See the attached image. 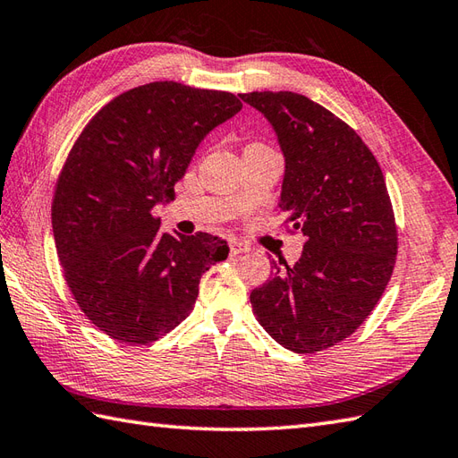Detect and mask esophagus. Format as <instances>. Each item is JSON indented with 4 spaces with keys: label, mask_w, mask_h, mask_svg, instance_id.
I'll return each instance as SVG.
<instances>
[{
    "label": "esophagus",
    "mask_w": 458,
    "mask_h": 458,
    "mask_svg": "<svg viewBox=\"0 0 458 458\" xmlns=\"http://www.w3.org/2000/svg\"><path fill=\"white\" fill-rule=\"evenodd\" d=\"M251 248L248 246L246 242L242 240H230V253L232 255H240V253H248Z\"/></svg>",
    "instance_id": "1"
}]
</instances>
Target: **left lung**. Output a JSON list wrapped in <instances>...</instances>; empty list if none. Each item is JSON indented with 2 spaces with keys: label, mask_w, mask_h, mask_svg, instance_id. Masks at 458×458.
Returning <instances> with one entry per match:
<instances>
[{
  "label": "left lung",
  "mask_w": 458,
  "mask_h": 458,
  "mask_svg": "<svg viewBox=\"0 0 458 458\" xmlns=\"http://www.w3.org/2000/svg\"><path fill=\"white\" fill-rule=\"evenodd\" d=\"M277 132L284 156L281 210L306 238L301 259L273 261L250 294L275 342L316 353L367 320L398 253L394 210L373 152L347 123L293 91L240 93Z\"/></svg>",
  "instance_id": "8db88e82"
}]
</instances>
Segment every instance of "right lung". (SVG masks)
I'll return each instance as SVG.
<instances>
[{
    "label": "right lung",
    "instance_id": "add662e5",
    "mask_svg": "<svg viewBox=\"0 0 458 458\" xmlns=\"http://www.w3.org/2000/svg\"><path fill=\"white\" fill-rule=\"evenodd\" d=\"M240 109L228 91L154 81L109 101L72 146L52 200L58 259L81 312L116 342L172 332L203 273L228 258L225 240L172 236L152 210L174 200L200 140Z\"/></svg>",
    "mask_w": 458,
    "mask_h": 458
}]
</instances>
